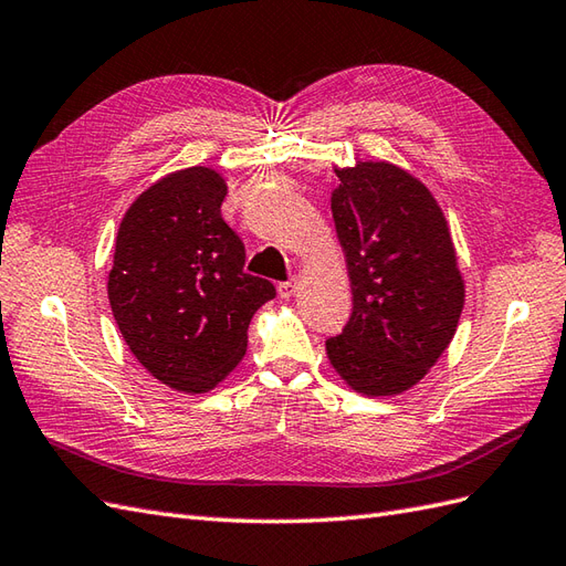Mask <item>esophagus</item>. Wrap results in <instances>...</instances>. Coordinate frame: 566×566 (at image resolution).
I'll use <instances>...</instances> for the list:
<instances>
[{
	"label": "esophagus",
	"instance_id": "obj_1",
	"mask_svg": "<svg viewBox=\"0 0 566 566\" xmlns=\"http://www.w3.org/2000/svg\"><path fill=\"white\" fill-rule=\"evenodd\" d=\"M277 292H280L282 298H292V296L296 294V282H292V280H289V282H280V284H277Z\"/></svg>",
	"mask_w": 566,
	"mask_h": 566
}]
</instances>
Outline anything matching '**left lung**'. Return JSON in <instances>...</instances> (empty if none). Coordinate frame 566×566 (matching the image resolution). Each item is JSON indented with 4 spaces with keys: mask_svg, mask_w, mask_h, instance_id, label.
<instances>
[{
    "mask_svg": "<svg viewBox=\"0 0 566 566\" xmlns=\"http://www.w3.org/2000/svg\"><path fill=\"white\" fill-rule=\"evenodd\" d=\"M332 220L354 308L325 342L339 378L366 397L407 392L452 342L463 277L438 200L392 163L337 167Z\"/></svg>",
    "mask_w": 566,
    "mask_h": 566,
    "instance_id": "left-lung-1",
    "label": "left lung"
}]
</instances>
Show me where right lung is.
Listing matches in <instances>:
<instances>
[{"mask_svg": "<svg viewBox=\"0 0 566 566\" xmlns=\"http://www.w3.org/2000/svg\"><path fill=\"white\" fill-rule=\"evenodd\" d=\"M224 179L188 167L132 202L114 243L107 296L128 349L155 380L210 392L239 366L272 282L243 272L245 251L222 220Z\"/></svg>", "mask_w": 566, "mask_h": 566, "instance_id": "right-lung-1", "label": "right lung"}]
</instances>
